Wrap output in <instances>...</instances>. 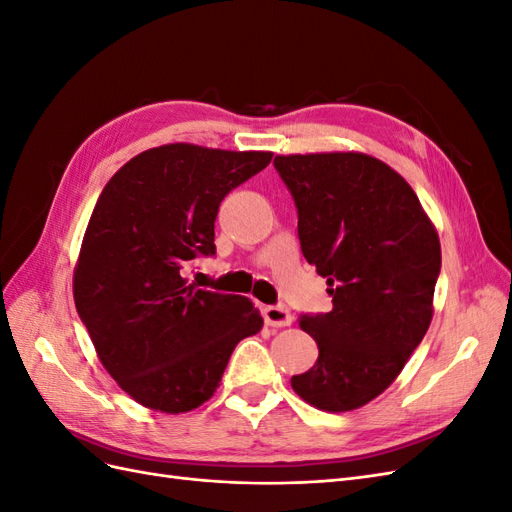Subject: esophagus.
Returning <instances> with one entry per match:
<instances>
[{
  "mask_svg": "<svg viewBox=\"0 0 512 512\" xmlns=\"http://www.w3.org/2000/svg\"><path fill=\"white\" fill-rule=\"evenodd\" d=\"M262 318H265L269 327H288L292 322V316L284 305H265L262 307Z\"/></svg>",
  "mask_w": 512,
  "mask_h": 512,
  "instance_id": "34e87169",
  "label": "esophagus"
}]
</instances>
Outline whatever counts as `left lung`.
Here are the masks:
<instances>
[{"mask_svg":"<svg viewBox=\"0 0 512 512\" xmlns=\"http://www.w3.org/2000/svg\"><path fill=\"white\" fill-rule=\"evenodd\" d=\"M299 215L301 252L327 277L333 309L303 314L318 361L294 393L327 412L365 406L423 342L442 267L440 239L414 190L363 153L275 156Z\"/></svg>","mask_w":512,"mask_h":512,"instance_id":"left-lung-1","label":"left lung"}]
</instances>
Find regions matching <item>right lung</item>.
Instances as JSON below:
<instances>
[{
	"mask_svg": "<svg viewBox=\"0 0 512 512\" xmlns=\"http://www.w3.org/2000/svg\"><path fill=\"white\" fill-rule=\"evenodd\" d=\"M271 158L175 143L138 153L104 185L74 303L108 374L145 408L179 414L205 404L235 346L260 331L250 299L196 288L183 269L215 256L220 203Z\"/></svg>",
	"mask_w": 512,
	"mask_h": 512,
	"instance_id": "1",
	"label": "right lung"
}]
</instances>
